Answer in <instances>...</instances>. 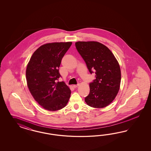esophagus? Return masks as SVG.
Segmentation results:
<instances>
[{
	"label": "esophagus",
	"instance_id": "34e87169",
	"mask_svg": "<svg viewBox=\"0 0 151 151\" xmlns=\"http://www.w3.org/2000/svg\"><path fill=\"white\" fill-rule=\"evenodd\" d=\"M78 86H79V84L78 83L77 85H73V87H74V88H76V87H78Z\"/></svg>",
	"mask_w": 151,
	"mask_h": 151
}]
</instances>
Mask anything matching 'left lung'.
I'll list each match as a JSON object with an SVG mask.
<instances>
[{
	"mask_svg": "<svg viewBox=\"0 0 151 151\" xmlns=\"http://www.w3.org/2000/svg\"><path fill=\"white\" fill-rule=\"evenodd\" d=\"M76 49L96 79L90 83V91L85 98L87 105L104 108L110 105L118 93L121 83L119 63L110 49L96 41H78Z\"/></svg>",
	"mask_w": 151,
	"mask_h": 151,
	"instance_id": "left-lung-1",
	"label": "left lung"
}]
</instances>
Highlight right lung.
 I'll use <instances>...</instances> for the list:
<instances>
[{"label": "right lung", "instance_id": "obj_1", "mask_svg": "<svg viewBox=\"0 0 151 151\" xmlns=\"http://www.w3.org/2000/svg\"><path fill=\"white\" fill-rule=\"evenodd\" d=\"M71 42L48 43L32 54L26 70L27 87L35 100L45 110L55 111L64 108L71 90L61 77L59 68Z\"/></svg>", "mask_w": 151, "mask_h": 151}]
</instances>
